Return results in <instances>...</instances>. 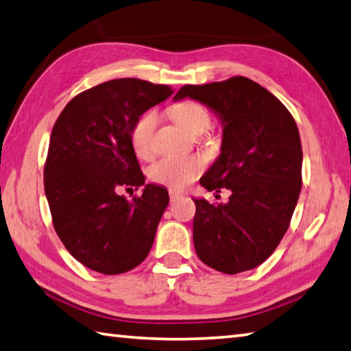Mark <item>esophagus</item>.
Returning <instances> with one entry per match:
<instances>
[{"label":"esophagus","mask_w":351,"mask_h":351,"mask_svg":"<svg viewBox=\"0 0 351 351\" xmlns=\"http://www.w3.org/2000/svg\"><path fill=\"white\" fill-rule=\"evenodd\" d=\"M169 195H170V201L173 202L176 199H180V197L182 196V192H180V190H175V189H170L169 190Z\"/></svg>","instance_id":"1"}]
</instances>
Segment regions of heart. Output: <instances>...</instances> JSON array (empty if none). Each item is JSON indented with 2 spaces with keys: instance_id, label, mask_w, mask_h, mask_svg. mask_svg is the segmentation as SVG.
Listing matches in <instances>:
<instances>
[{
  "instance_id": "obj_1",
  "label": "heart",
  "mask_w": 351,
  "mask_h": 351,
  "mask_svg": "<svg viewBox=\"0 0 351 351\" xmlns=\"http://www.w3.org/2000/svg\"><path fill=\"white\" fill-rule=\"evenodd\" d=\"M171 117L182 129L190 133H202L210 125V113L196 101H181L171 107ZM158 112L147 110L139 117L130 132V141L135 154L147 159L154 154V136L158 125ZM206 167V161L199 155L164 158L152 165L150 178L158 184L171 189H184Z\"/></svg>"
}]
</instances>
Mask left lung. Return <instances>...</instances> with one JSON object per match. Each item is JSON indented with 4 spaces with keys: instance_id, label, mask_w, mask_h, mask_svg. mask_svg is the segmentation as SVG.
I'll return each instance as SVG.
<instances>
[{
    "instance_id": "1",
    "label": "left lung",
    "mask_w": 351,
    "mask_h": 351,
    "mask_svg": "<svg viewBox=\"0 0 351 351\" xmlns=\"http://www.w3.org/2000/svg\"><path fill=\"white\" fill-rule=\"evenodd\" d=\"M207 106L222 125L221 154L204 176L207 190L228 189V202L193 197V244L212 269L237 275L275 252L302 187V147L295 119L275 95L244 76L184 86L173 98Z\"/></svg>"
}]
</instances>
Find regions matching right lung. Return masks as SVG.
I'll use <instances>...</instances> for the list:
<instances>
[{"mask_svg":"<svg viewBox=\"0 0 351 351\" xmlns=\"http://www.w3.org/2000/svg\"><path fill=\"white\" fill-rule=\"evenodd\" d=\"M169 86L136 78L103 82L70 101L56 119L44 167L55 232L72 256L103 275L147 258L169 206L167 189L145 184L130 141L135 121L171 97ZM123 185L141 186L132 202Z\"/></svg>","mask_w":351,"mask_h":351,"instance_id":"obj_1","label":"right lung"}]
</instances>
